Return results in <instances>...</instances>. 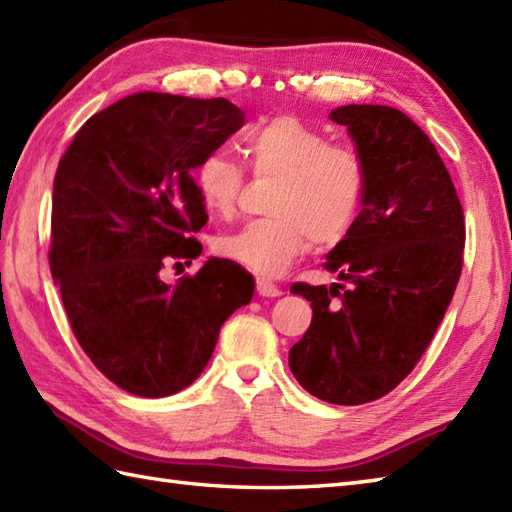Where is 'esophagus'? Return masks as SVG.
<instances>
[{
  "label": "esophagus",
  "instance_id": "obj_1",
  "mask_svg": "<svg viewBox=\"0 0 512 512\" xmlns=\"http://www.w3.org/2000/svg\"><path fill=\"white\" fill-rule=\"evenodd\" d=\"M257 294L259 296H279L281 290H279V285H275V283H270L266 279H257Z\"/></svg>",
  "mask_w": 512,
  "mask_h": 512
}]
</instances>
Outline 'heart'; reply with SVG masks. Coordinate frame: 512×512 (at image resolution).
<instances>
[{"instance_id":"1","label":"heart","mask_w":512,"mask_h":512,"mask_svg":"<svg viewBox=\"0 0 512 512\" xmlns=\"http://www.w3.org/2000/svg\"><path fill=\"white\" fill-rule=\"evenodd\" d=\"M242 150L255 176L277 178L270 218L222 235L216 251L259 277H279L312 244L336 246L349 235L364 196V165L351 148L327 139L294 115H277L246 130ZM200 202L216 216H231L244 172L213 150L194 170Z\"/></svg>"}]
</instances>
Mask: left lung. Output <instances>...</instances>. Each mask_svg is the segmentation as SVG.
<instances>
[{
    "label": "left lung",
    "mask_w": 512,
    "mask_h": 512,
    "mask_svg": "<svg viewBox=\"0 0 512 512\" xmlns=\"http://www.w3.org/2000/svg\"><path fill=\"white\" fill-rule=\"evenodd\" d=\"M329 117L362 159V211L323 264L342 283H292L312 303V323L290 349V371L310 395L360 406L399 386L430 347L462 272L465 213L410 117L379 104Z\"/></svg>",
    "instance_id": "obj_1"
}]
</instances>
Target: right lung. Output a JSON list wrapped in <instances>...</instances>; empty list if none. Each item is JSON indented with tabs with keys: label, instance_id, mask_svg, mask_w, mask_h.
<instances>
[{
	"label": "right lung",
	"instance_id": "add662e5",
	"mask_svg": "<svg viewBox=\"0 0 512 512\" xmlns=\"http://www.w3.org/2000/svg\"><path fill=\"white\" fill-rule=\"evenodd\" d=\"M242 124L224 98L135 93L89 117L58 161L52 277L82 351L130 395L187 388L253 299V277L229 259L161 281L165 264L202 253L194 233L209 216L192 170Z\"/></svg>",
	"mask_w": 512,
	"mask_h": 512
}]
</instances>
